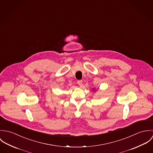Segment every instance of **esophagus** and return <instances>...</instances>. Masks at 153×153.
Returning <instances> with one entry per match:
<instances>
[{
  "mask_svg": "<svg viewBox=\"0 0 153 153\" xmlns=\"http://www.w3.org/2000/svg\"><path fill=\"white\" fill-rule=\"evenodd\" d=\"M78 84L79 85L81 86L82 84V80H79V81H78Z\"/></svg>",
  "mask_w": 153,
  "mask_h": 153,
  "instance_id": "obj_1",
  "label": "esophagus"
}]
</instances>
